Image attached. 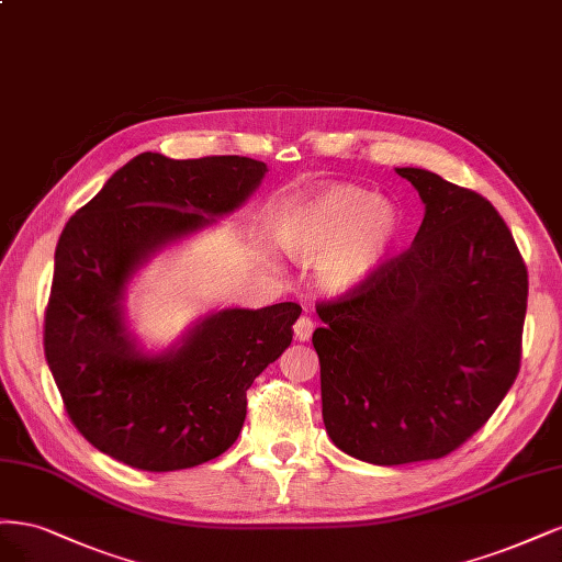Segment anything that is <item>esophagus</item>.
<instances>
[{"label":"esophagus","instance_id":"esophagus-1","mask_svg":"<svg viewBox=\"0 0 562 562\" xmlns=\"http://www.w3.org/2000/svg\"><path fill=\"white\" fill-rule=\"evenodd\" d=\"M313 329H315V324H313V319H311V317H299V322L294 324V338H296V340H301V342L311 340Z\"/></svg>","mask_w":562,"mask_h":562}]
</instances>
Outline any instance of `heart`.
Returning a JSON list of instances; mask_svg holds the SVG:
<instances>
[{"mask_svg": "<svg viewBox=\"0 0 562 562\" xmlns=\"http://www.w3.org/2000/svg\"><path fill=\"white\" fill-rule=\"evenodd\" d=\"M402 235V212L387 198L355 184H324L289 201L276 238L289 257L311 263L315 282L331 296L364 286Z\"/></svg>", "mask_w": 562, "mask_h": 562, "instance_id": "heart-1", "label": "heart"}]
</instances>
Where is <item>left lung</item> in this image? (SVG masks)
<instances>
[{"label": "left lung", "mask_w": 562, "mask_h": 562, "mask_svg": "<svg viewBox=\"0 0 562 562\" xmlns=\"http://www.w3.org/2000/svg\"><path fill=\"white\" fill-rule=\"evenodd\" d=\"M425 205L404 255L346 299L317 305L322 418L348 456L439 460L495 413L520 369L528 270L476 191L396 168Z\"/></svg>", "instance_id": "obj_1"}]
</instances>
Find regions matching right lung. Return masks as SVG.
Listing matches in <instances>:
<instances>
[{
  "mask_svg": "<svg viewBox=\"0 0 562 562\" xmlns=\"http://www.w3.org/2000/svg\"><path fill=\"white\" fill-rule=\"evenodd\" d=\"M266 172V162L245 156L144 151L67 222L44 350L71 423L104 456L142 472H177L238 439L247 390L289 348L301 305L212 311L151 352L131 329L125 294L158 251L240 210Z\"/></svg>",
  "mask_w": 562,
  "mask_h": 562,
  "instance_id": "obj_1",
  "label": "right lung"
}]
</instances>
